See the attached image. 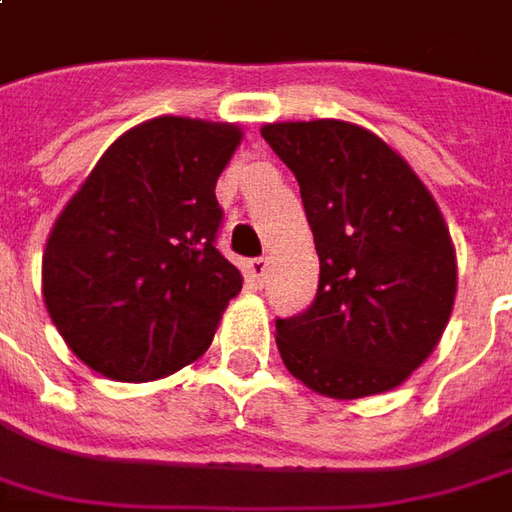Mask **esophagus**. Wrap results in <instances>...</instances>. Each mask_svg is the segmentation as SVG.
I'll list each match as a JSON object with an SVG mask.
<instances>
[{
	"mask_svg": "<svg viewBox=\"0 0 512 512\" xmlns=\"http://www.w3.org/2000/svg\"><path fill=\"white\" fill-rule=\"evenodd\" d=\"M248 276L253 278V281H256L259 287H262L264 276H267V259H264V256H259V259H250V262H248Z\"/></svg>",
	"mask_w": 512,
	"mask_h": 512,
	"instance_id": "obj_1",
	"label": "esophagus"
}]
</instances>
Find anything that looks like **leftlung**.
Wrapping results in <instances>:
<instances>
[{
    "mask_svg": "<svg viewBox=\"0 0 512 512\" xmlns=\"http://www.w3.org/2000/svg\"><path fill=\"white\" fill-rule=\"evenodd\" d=\"M262 136L301 186L320 259L315 301L276 320L278 354L320 396L393 390L435 351L454 306L457 262L435 197L351 122H276Z\"/></svg>",
    "mask_w": 512,
    "mask_h": 512,
    "instance_id": "left-lung-1",
    "label": "left lung"
}]
</instances>
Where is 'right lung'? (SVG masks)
<instances>
[{
    "label": "right lung",
    "instance_id": "obj_1",
    "mask_svg": "<svg viewBox=\"0 0 512 512\" xmlns=\"http://www.w3.org/2000/svg\"><path fill=\"white\" fill-rule=\"evenodd\" d=\"M242 130L158 116L119 136L61 211L44 303L66 345L116 382H153L211 345L242 276L217 248L214 186Z\"/></svg>",
    "mask_w": 512,
    "mask_h": 512
}]
</instances>
